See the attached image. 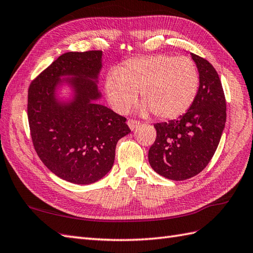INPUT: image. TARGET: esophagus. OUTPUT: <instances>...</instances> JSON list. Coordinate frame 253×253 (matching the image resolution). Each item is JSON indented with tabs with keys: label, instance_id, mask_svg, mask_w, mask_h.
Returning <instances> with one entry per match:
<instances>
[{
	"label": "esophagus",
	"instance_id": "obj_1",
	"mask_svg": "<svg viewBox=\"0 0 253 253\" xmlns=\"http://www.w3.org/2000/svg\"><path fill=\"white\" fill-rule=\"evenodd\" d=\"M127 125L129 128L131 129V130H134V129H136L140 125V122H138L136 120H128Z\"/></svg>",
	"mask_w": 253,
	"mask_h": 253
}]
</instances>
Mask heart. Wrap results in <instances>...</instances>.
<instances>
[{
	"mask_svg": "<svg viewBox=\"0 0 253 253\" xmlns=\"http://www.w3.org/2000/svg\"><path fill=\"white\" fill-rule=\"evenodd\" d=\"M198 70L190 58L166 54L131 58L105 76L104 95L117 113H126L138 91L144 103L141 113L150 110L163 120L183 115L196 98Z\"/></svg>",
	"mask_w": 253,
	"mask_h": 253,
	"instance_id": "b5f03b06",
	"label": "heart"
}]
</instances>
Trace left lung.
Returning a JSON list of instances; mask_svg holds the SVG:
<instances>
[{"label": "left lung", "mask_w": 253, "mask_h": 253, "mask_svg": "<svg viewBox=\"0 0 253 253\" xmlns=\"http://www.w3.org/2000/svg\"><path fill=\"white\" fill-rule=\"evenodd\" d=\"M199 86L191 108L178 120L157 123L156 140L149 150L151 167L169 180L198 174L218 148L226 122V102L218 73L206 59L192 54Z\"/></svg>", "instance_id": "left-lung-1"}]
</instances>
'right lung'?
I'll return each instance as SVG.
<instances>
[{
	"label": "right lung",
	"mask_w": 253,
	"mask_h": 253,
	"mask_svg": "<svg viewBox=\"0 0 253 253\" xmlns=\"http://www.w3.org/2000/svg\"><path fill=\"white\" fill-rule=\"evenodd\" d=\"M102 56L101 50L66 52L28 92L35 151L52 173L74 184L102 179L114 164L117 141L130 132L125 117L98 102Z\"/></svg>",
	"instance_id": "1"
}]
</instances>
